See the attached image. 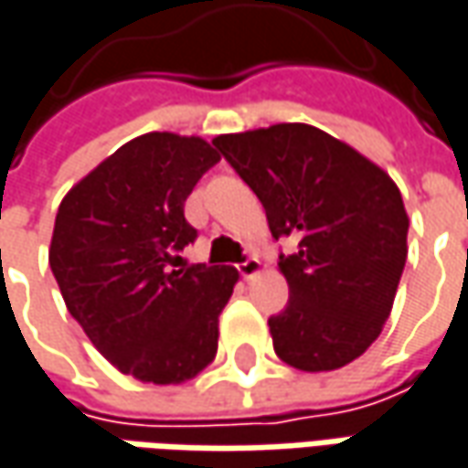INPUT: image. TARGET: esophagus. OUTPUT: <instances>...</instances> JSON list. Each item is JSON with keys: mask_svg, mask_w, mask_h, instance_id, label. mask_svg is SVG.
Instances as JSON below:
<instances>
[{"mask_svg": "<svg viewBox=\"0 0 468 468\" xmlns=\"http://www.w3.org/2000/svg\"><path fill=\"white\" fill-rule=\"evenodd\" d=\"M238 271L243 280H253L256 274H261V261L259 259H246L243 264H238Z\"/></svg>", "mask_w": 468, "mask_h": 468, "instance_id": "obj_1", "label": "esophagus"}]
</instances>
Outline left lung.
Segmentation results:
<instances>
[{"label": "left lung", "mask_w": 468, "mask_h": 468, "mask_svg": "<svg viewBox=\"0 0 468 468\" xmlns=\"http://www.w3.org/2000/svg\"><path fill=\"white\" fill-rule=\"evenodd\" d=\"M264 204L287 308L269 318L274 352L305 373L336 370L378 339L407 261L410 218L391 176L311 123H274L212 139Z\"/></svg>", "instance_id": "1"}]
</instances>
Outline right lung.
I'll return each instance as SVG.
<instances>
[{"label":"right lung","mask_w":468,"mask_h":468,"mask_svg":"<svg viewBox=\"0 0 468 468\" xmlns=\"http://www.w3.org/2000/svg\"><path fill=\"white\" fill-rule=\"evenodd\" d=\"M219 160L202 137L150 132L126 142L61 199L48 264L88 339L142 383L197 378L218 355L233 266H186L184 204Z\"/></svg>","instance_id":"1"}]
</instances>
